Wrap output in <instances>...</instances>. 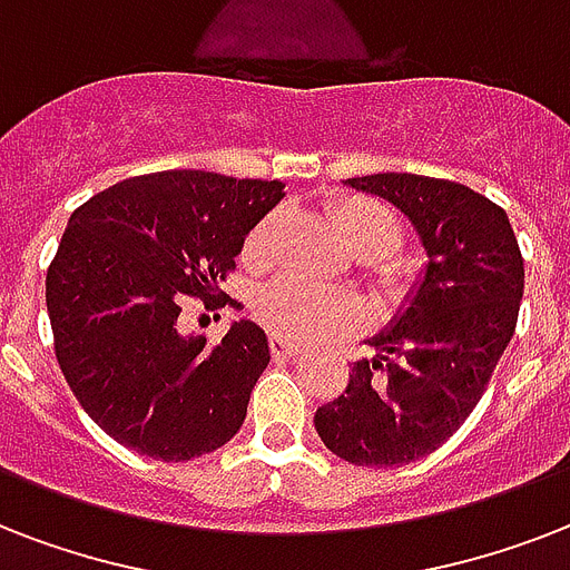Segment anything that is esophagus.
I'll return each mask as SVG.
<instances>
[{
  "label": "esophagus",
  "instance_id": "1",
  "mask_svg": "<svg viewBox=\"0 0 570 570\" xmlns=\"http://www.w3.org/2000/svg\"><path fill=\"white\" fill-rule=\"evenodd\" d=\"M268 348H272V355L275 357H295V355H302V346H295L293 340H286V337H272L268 340Z\"/></svg>",
  "mask_w": 570,
  "mask_h": 570
}]
</instances>
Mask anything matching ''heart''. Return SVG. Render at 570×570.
Instances as JSON below:
<instances>
[{"label":"heart","mask_w":570,"mask_h":570,"mask_svg":"<svg viewBox=\"0 0 570 570\" xmlns=\"http://www.w3.org/2000/svg\"><path fill=\"white\" fill-rule=\"evenodd\" d=\"M331 218L357 257H387L390 250L402 242V222H399L396 209H390L387 204H381L375 197H340L337 204L331 206ZM277 222H281L277 215H266L248 233L245 259H250V263L268 259L272 245H275ZM375 272H379V281L384 286L399 284L396 268L387 266V263H379ZM254 313L277 337L311 343V340H320L325 334L357 325L366 316V307L348 289H325V286L304 284L298 277H277L257 293Z\"/></svg>","instance_id":"obj_1"}]
</instances>
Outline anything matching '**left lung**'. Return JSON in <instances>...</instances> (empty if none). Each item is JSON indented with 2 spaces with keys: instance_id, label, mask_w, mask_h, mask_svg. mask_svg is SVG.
Masks as SVG:
<instances>
[{
  "instance_id": "obj_1",
  "label": "left lung",
  "mask_w": 570,
  "mask_h": 570,
  "mask_svg": "<svg viewBox=\"0 0 570 570\" xmlns=\"http://www.w3.org/2000/svg\"><path fill=\"white\" fill-rule=\"evenodd\" d=\"M346 186L402 209L429 266L387 331L370 340L343 396L313 416L322 443L357 468H402L461 429L518 325L523 257L509 215L461 183L370 174Z\"/></svg>"
}]
</instances>
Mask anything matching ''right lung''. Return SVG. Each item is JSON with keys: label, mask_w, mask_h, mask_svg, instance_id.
<instances>
[{"label": "right lung", "mask_w": 570, "mask_h": 570, "mask_svg": "<svg viewBox=\"0 0 570 570\" xmlns=\"http://www.w3.org/2000/svg\"><path fill=\"white\" fill-rule=\"evenodd\" d=\"M281 180L156 171L115 183L67 222L47 272L56 357L85 414L129 450L189 461L239 432L268 366L266 331L233 322L218 346L183 337L186 295L224 307L254 224Z\"/></svg>", "instance_id": "obj_1"}]
</instances>
